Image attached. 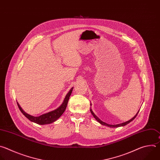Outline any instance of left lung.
I'll return each instance as SVG.
<instances>
[{"instance_id": "8db88e82", "label": "left lung", "mask_w": 160, "mask_h": 160, "mask_svg": "<svg viewBox=\"0 0 160 160\" xmlns=\"http://www.w3.org/2000/svg\"><path fill=\"white\" fill-rule=\"evenodd\" d=\"M91 104H90V105H91ZM90 112H91V113H92V115H93V117H94V118L97 120L98 122H100L101 124H102V125H105V126H107V127H121V126H125V125H127V124H128L129 123H130L131 121H132L136 117V116L138 115V113H139V110L138 111V112L137 113V114L132 118H131V120H129V121H127V122H123V123H119V124H117V125H110V124H108V123H106L105 122H103V121H102L97 115H96L94 113H93V112L92 111V110L91 109H90Z\"/></svg>"}]
</instances>
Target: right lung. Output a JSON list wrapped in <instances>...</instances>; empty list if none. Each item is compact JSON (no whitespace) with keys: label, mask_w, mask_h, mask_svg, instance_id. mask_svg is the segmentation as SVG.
<instances>
[{"label":"right lung","mask_w":160,"mask_h":160,"mask_svg":"<svg viewBox=\"0 0 160 160\" xmlns=\"http://www.w3.org/2000/svg\"><path fill=\"white\" fill-rule=\"evenodd\" d=\"M72 89H73V88L72 89H71L69 92L66 95V97L63 103L58 108H57L56 110H53L52 112H50L48 113L43 114V115H42L39 117H33V116H31V115L26 113L21 108V107H20V105H19L18 103H17L18 106L20 111L22 112V113L27 118H28L30 121L35 122V123H37L40 124V125H45V124L51 123L55 122V120H57L66 110V108L67 107L69 97H70V96H71V94L72 93Z\"/></svg>","instance_id":"right-lung-1"}]
</instances>
